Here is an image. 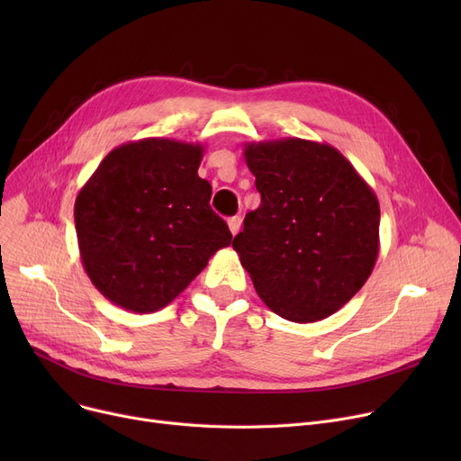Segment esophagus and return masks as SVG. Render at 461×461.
Listing matches in <instances>:
<instances>
[{
  "mask_svg": "<svg viewBox=\"0 0 461 461\" xmlns=\"http://www.w3.org/2000/svg\"><path fill=\"white\" fill-rule=\"evenodd\" d=\"M228 228L231 231V235H237L239 230H240V218L239 216H231L228 218Z\"/></svg>",
  "mask_w": 461,
  "mask_h": 461,
  "instance_id": "1",
  "label": "esophagus"
}]
</instances>
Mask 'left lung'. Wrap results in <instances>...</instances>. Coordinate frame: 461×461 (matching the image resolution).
Wrapping results in <instances>:
<instances>
[{
    "instance_id": "1",
    "label": "left lung",
    "mask_w": 461,
    "mask_h": 461,
    "mask_svg": "<svg viewBox=\"0 0 461 461\" xmlns=\"http://www.w3.org/2000/svg\"><path fill=\"white\" fill-rule=\"evenodd\" d=\"M261 203L233 250L259 299L287 321L313 323L353 299L379 254V202L329 143H245Z\"/></svg>"
}]
</instances>
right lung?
I'll use <instances>...</instances> for the list:
<instances>
[{
  "mask_svg": "<svg viewBox=\"0 0 461 461\" xmlns=\"http://www.w3.org/2000/svg\"><path fill=\"white\" fill-rule=\"evenodd\" d=\"M202 143L143 138L112 149L80 188L75 224L82 265L115 306L151 313L172 303L211 256L230 247L228 224L198 176Z\"/></svg>",
  "mask_w": 461,
  "mask_h": 461,
  "instance_id": "1",
  "label": "right lung"
}]
</instances>
